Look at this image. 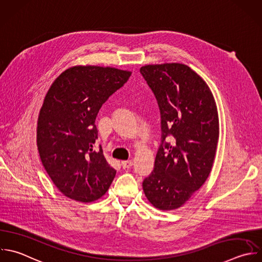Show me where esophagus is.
I'll return each mask as SVG.
<instances>
[{"label": "esophagus", "mask_w": 262, "mask_h": 262, "mask_svg": "<svg viewBox=\"0 0 262 262\" xmlns=\"http://www.w3.org/2000/svg\"><path fill=\"white\" fill-rule=\"evenodd\" d=\"M133 165V162L132 161H122V167L124 169H130Z\"/></svg>", "instance_id": "esophagus-1"}]
</instances>
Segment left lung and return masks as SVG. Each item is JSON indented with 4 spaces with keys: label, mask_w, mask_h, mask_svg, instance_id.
<instances>
[{
    "label": "left lung",
    "mask_w": 262,
    "mask_h": 262,
    "mask_svg": "<svg viewBox=\"0 0 262 262\" xmlns=\"http://www.w3.org/2000/svg\"><path fill=\"white\" fill-rule=\"evenodd\" d=\"M140 73L161 112L162 144L142 183L149 203L170 211L183 206L209 177L219 139V119L207 83L183 63L147 64ZM168 135L172 145L164 142Z\"/></svg>",
    "instance_id": "left-lung-1"
}]
</instances>
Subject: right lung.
Masks as SVG:
<instances>
[{
	"label": "right lung",
	"instance_id": "1",
	"mask_svg": "<svg viewBox=\"0 0 262 262\" xmlns=\"http://www.w3.org/2000/svg\"><path fill=\"white\" fill-rule=\"evenodd\" d=\"M131 74L111 67L76 66L49 88L38 118L37 145L46 172L66 196L88 203L110 188L117 171L101 147L93 149L98 138L95 120Z\"/></svg>",
	"mask_w": 262,
	"mask_h": 262
}]
</instances>
